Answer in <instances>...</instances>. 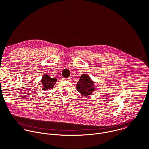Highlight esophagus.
Instances as JSON below:
<instances>
[{
    "label": "esophagus",
    "instance_id": "obj_1",
    "mask_svg": "<svg viewBox=\"0 0 149 149\" xmlns=\"http://www.w3.org/2000/svg\"><path fill=\"white\" fill-rule=\"evenodd\" d=\"M63 80L64 81H70V78H62Z\"/></svg>",
    "mask_w": 149,
    "mask_h": 149
}]
</instances>
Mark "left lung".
<instances>
[{
    "mask_svg": "<svg viewBox=\"0 0 149 149\" xmlns=\"http://www.w3.org/2000/svg\"><path fill=\"white\" fill-rule=\"evenodd\" d=\"M76 88L77 91L84 96L90 95L95 90L94 82L87 74H83L81 75L78 81Z\"/></svg>",
    "mask_w": 149,
    "mask_h": 149,
    "instance_id": "left-lung-1",
    "label": "left lung"
}]
</instances>
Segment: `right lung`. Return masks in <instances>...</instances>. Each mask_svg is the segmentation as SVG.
I'll use <instances>...</instances> for the list:
<instances>
[{
  "instance_id": "right-lung-1",
  "label": "right lung",
  "mask_w": 149,
  "mask_h": 149,
  "mask_svg": "<svg viewBox=\"0 0 149 149\" xmlns=\"http://www.w3.org/2000/svg\"><path fill=\"white\" fill-rule=\"evenodd\" d=\"M57 80L56 78H51L48 74H44L41 79L42 90L48 91L53 89Z\"/></svg>"
}]
</instances>
